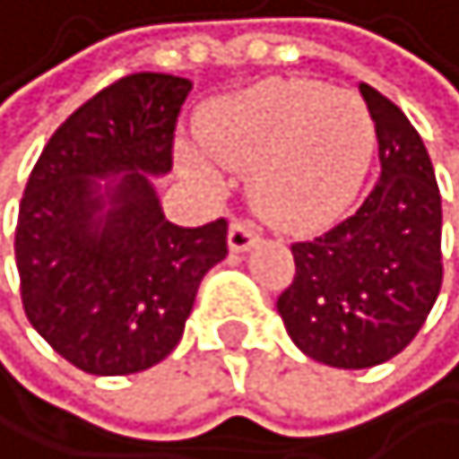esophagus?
I'll list each match as a JSON object with an SVG mask.
<instances>
[{
    "instance_id": "esophagus-1",
    "label": "esophagus",
    "mask_w": 459,
    "mask_h": 459,
    "mask_svg": "<svg viewBox=\"0 0 459 459\" xmlns=\"http://www.w3.org/2000/svg\"><path fill=\"white\" fill-rule=\"evenodd\" d=\"M257 239H260V234L255 231L252 222H243V220L231 222V231H228V248H231L234 255L248 252L252 246H257Z\"/></svg>"
}]
</instances>
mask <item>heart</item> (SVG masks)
Returning a JSON list of instances; mask_svg holds the SVG:
<instances>
[{
    "instance_id": "obj_1",
    "label": "heart",
    "mask_w": 459,
    "mask_h": 459,
    "mask_svg": "<svg viewBox=\"0 0 459 459\" xmlns=\"http://www.w3.org/2000/svg\"><path fill=\"white\" fill-rule=\"evenodd\" d=\"M202 149H184V169L222 184V167H252L248 190L281 228H313L351 204L369 169L375 126L345 90L313 82H266L220 99L202 119Z\"/></svg>"
}]
</instances>
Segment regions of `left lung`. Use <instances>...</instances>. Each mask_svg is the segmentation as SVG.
Segmentation results:
<instances>
[{
  "label": "left lung",
  "mask_w": 459,
  "mask_h": 459,
  "mask_svg": "<svg viewBox=\"0 0 459 459\" xmlns=\"http://www.w3.org/2000/svg\"><path fill=\"white\" fill-rule=\"evenodd\" d=\"M381 175L331 231L292 246L296 278L278 296L290 340L333 369L390 360L425 325L442 287V199L419 131L390 99L360 84Z\"/></svg>",
  "instance_id": "obj_1"
}]
</instances>
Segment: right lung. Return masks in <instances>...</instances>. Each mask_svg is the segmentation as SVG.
Here are the masks:
<instances>
[{
    "label": "right lung",
    "mask_w": 459,
    "mask_h": 459,
    "mask_svg": "<svg viewBox=\"0 0 459 459\" xmlns=\"http://www.w3.org/2000/svg\"><path fill=\"white\" fill-rule=\"evenodd\" d=\"M190 78H119L69 117L37 160L17 220L22 307L87 375H134L181 342L202 278L228 255V222L172 225L154 178Z\"/></svg>",
    "instance_id": "1"
}]
</instances>
